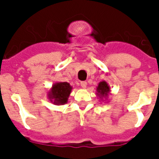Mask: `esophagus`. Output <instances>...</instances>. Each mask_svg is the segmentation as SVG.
Wrapping results in <instances>:
<instances>
[{
	"instance_id": "esophagus-1",
	"label": "esophagus",
	"mask_w": 159,
	"mask_h": 159,
	"mask_svg": "<svg viewBox=\"0 0 159 159\" xmlns=\"http://www.w3.org/2000/svg\"><path fill=\"white\" fill-rule=\"evenodd\" d=\"M80 85H81V87H82V88H86V87H87V82H85V81H82V82H81Z\"/></svg>"
}]
</instances>
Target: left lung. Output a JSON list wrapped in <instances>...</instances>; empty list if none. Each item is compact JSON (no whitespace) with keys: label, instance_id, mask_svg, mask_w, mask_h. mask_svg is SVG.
Masks as SVG:
<instances>
[{"label":"left lung","instance_id":"obj_1","mask_svg":"<svg viewBox=\"0 0 159 159\" xmlns=\"http://www.w3.org/2000/svg\"><path fill=\"white\" fill-rule=\"evenodd\" d=\"M110 91L111 90L107 82L102 81L98 84V87L97 88V95L100 97V99L103 100V98H106L108 97Z\"/></svg>","mask_w":159,"mask_h":159}]
</instances>
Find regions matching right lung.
I'll return each instance as SVG.
<instances>
[{
	"mask_svg": "<svg viewBox=\"0 0 159 159\" xmlns=\"http://www.w3.org/2000/svg\"><path fill=\"white\" fill-rule=\"evenodd\" d=\"M72 89V87L68 82H57L48 92V99L54 105L66 104Z\"/></svg>",
	"mask_w": 159,
	"mask_h": 159,
	"instance_id": "obj_1",
	"label": "right lung"
}]
</instances>
